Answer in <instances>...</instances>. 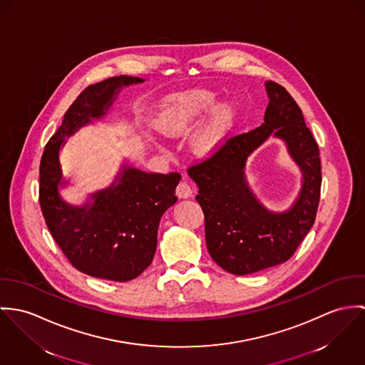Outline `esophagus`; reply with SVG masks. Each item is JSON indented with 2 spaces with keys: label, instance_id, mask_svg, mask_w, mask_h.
Here are the masks:
<instances>
[{
  "label": "esophagus",
  "instance_id": "esophagus-1",
  "mask_svg": "<svg viewBox=\"0 0 365 365\" xmlns=\"http://www.w3.org/2000/svg\"><path fill=\"white\" fill-rule=\"evenodd\" d=\"M192 195H193V190H192V187L189 186L187 182H180V183L178 185V187H176V196H178L179 199H187V197H190Z\"/></svg>",
  "mask_w": 365,
  "mask_h": 365
}]
</instances>
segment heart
I'll use <instances>...</instances> for the list:
<instances>
[{
	"mask_svg": "<svg viewBox=\"0 0 365 365\" xmlns=\"http://www.w3.org/2000/svg\"><path fill=\"white\" fill-rule=\"evenodd\" d=\"M212 102V95L208 92H199L190 98V109H182L179 106L168 108L157 120V128L166 135H182L189 131L193 122V116L197 110L207 108ZM235 116V106L230 102L221 103L214 118L207 128L199 133L193 143V151L197 155H208L217 150L221 144L225 133L232 125Z\"/></svg>",
	"mask_w": 365,
	"mask_h": 365,
	"instance_id": "obj_1",
	"label": "heart"
}]
</instances>
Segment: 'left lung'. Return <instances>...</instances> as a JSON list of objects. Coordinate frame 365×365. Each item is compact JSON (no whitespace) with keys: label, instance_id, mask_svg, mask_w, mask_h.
Instances as JSON below:
<instances>
[{"label":"left lung","instance_id":"obj_1","mask_svg":"<svg viewBox=\"0 0 365 365\" xmlns=\"http://www.w3.org/2000/svg\"><path fill=\"white\" fill-rule=\"evenodd\" d=\"M264 123L230 138L187 172L197 183L204 212L205 245L224 270L243 276L287 262L312 228L321 197L322 170L318 144L302 110L277 82H266ZM272 133L282 138L304 175L299 199L283 213L263 207L250 192L242 169L247 157Z\"/></svg>","mask_w":365,"mask_h":365}]
</instances>
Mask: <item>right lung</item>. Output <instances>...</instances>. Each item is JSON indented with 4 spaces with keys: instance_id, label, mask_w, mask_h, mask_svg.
<instances>
[{
    "instance_id": "1",
    "label": "right lung",
    "mask_w": 365,
    "mask_h": 365,
    "mask_svg": "<svg viewBox=\"0 0 365 365\" xmlns=\"http://www.w3.org/2000/svg\"><path fill=\"white\" fill-rule=\"evenodd\" d=\"M143 81L120 76L86 86L41 155L39 202L46 225L70 263L98 279L128 282L151 264L158 225L163 212L178 200L175 189L180 175L147 173L124 165L108 189L76 207L58 195V186L67 183L63 182L58 153L66 137L106 115L123 86Z\"/></svg>"
}]
</instances>
